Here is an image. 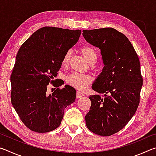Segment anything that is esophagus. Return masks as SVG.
<instances>
[{
	"instance_id": "esophagus-1",
	"label": "esophagus",
	"mask_w": 156,
	"mask_h": 156,
	"mask_svg": "<svg viewBox=\"0 0 156 156\" xmlns=\"http://www.w3.org/2000/svg\"><path fill=\"white\" fill-rule=\"evenodd\" d=\"M83 96H84V94H82L81 92H80V91L76 92V98H80L83 97Z\"/></svg>"
}]
</instances>
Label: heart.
<instances>
[{"label":"heart","mask_w":156,"mask_h":156,"mask_svg":"<svg viewBox=\"0 0 156 156\" xmlns=\"http://www.w3.org/2000/svg\"><path fill=\"white\" fill-rule=\"evenodd\" d=\"M80 52L89 64H94L96 62V53L91 47L87 46L81 47ZM71 55H72V52H71L70 50H69L64 54L62 59V65L63 67H66L69 64ZM66 82L68 84H69L73 87L77 89L80 91H84L91 83V78L88 76L79 74L77 73H73L67 76V78H66Z\"/></svg>","instance_id":"1"}]
</instances>
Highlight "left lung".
Returning a JSON list of instances; mask_svg holds the SVG:
<instances>
[{
  "mask_svg": "<svg viewBox=\"0 0 156 156\" xmlns=\"http://www.w3.org/2000/svg\"><path fill=\"white\" fill-rule=\"evenodd\" d=\"M87 43L100 49L104 67L89 96L86 125L93 133L109 136L120 131L135 114L142 86L140 63L131 42L120 31L107 27L83 30Z\"/></svg>",
  "mask_w": 156,
  "mask_h": 156,
  "instance_id": "1",
  "label": "left lung"
}]
</instances>
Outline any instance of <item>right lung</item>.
I'll use <instances>...</instances> for the list:
<instances>
[{
    "label": "right lung",
    "mask_w": 156,
    "mask_h": 156,
    "mask_svg": "<svg viewBox=\"0 0 156 156\" xmlns=\"http://www.w3.org/2000/svg\"><path fill=\"white\" fill-rule=\"evenodd\" d=\"M81 30L44 27L35 31L18 51L11 74V101L24 125L38 133L60 126L66 107L75 101L76 91L69 85L59 89L54 80L64 54L77 43ZM51 83L57 89L46 94Z\"/></svg>",
    "instance_id": "1"
}]
</instances>
